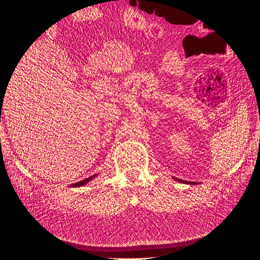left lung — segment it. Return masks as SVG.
<instances>
[{"label": "left lung", "instance_id": "left-lung-1", "mask_svg": "<svg viewBox=\"0 0 260 260\" xmlns=\"http://www.w3.org/2000/svg\"><path fill=\"white\" fill-rule=\"evenodd\" d=\"M178 181H180V182H184V181L179 180V179H178ZM184 183H187V184H195V182H191V181H190V182H187V181H186V182H184Z\"/></svg>", "mask_w": 260, "mask_h": 260}]
</instances>
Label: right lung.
<instances>
[{
	"label": "right lung",
	"mask_w": 260,
	"mask_h": 260,
	"mask_svg": "<svg viewBox=\"0 0 260 260\" xmlns=\"http://www.w3.org/2000/svg\"><path fill=\"white\" fill-rule=\"evenodd\" d=\"M96 176H98V175L91 176V177H89V178H86V179H84V180L80 181V182H77V183H74V184H72V185H70V186H72V187H77V186H82V185H85L86 183L90 182V181H91L93 178H95Z\"/></svg>",
	"instance_id": "right-lung-1"
}]
</instances>
